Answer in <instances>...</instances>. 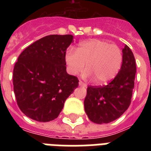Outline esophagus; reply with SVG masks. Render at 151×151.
Here are the masks:
<instances>
[{
  "label": "esophagus",
  "mask_w": 151,
  "mask_h": 151,
  "mask_svg": "<svg viewBox=\"0 0 151 151\" xmlns=\"http://www.w3.org/2000/svg\"><path fill=\"white\" fill-rule=\"evenodd\" d=\"M79 85H80V86H83V87H86V86H87V85H86L85 83L83 82L82 81H79Z\"/></svg>",
  "instance_id": "34e87169"
}]
</instances>
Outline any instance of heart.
<instances>
[{
  "instance_id": "obj_1",
  "label": "heart",
  "mask_w": 151,
  "mask_h": 151,
  "mask_svg": "<svg viewBox=\"0 0 151 151\" xmlns=\"http://www.w3.org/2000/svg\"><path fill=\"white\" fill-rule=\"evenodd\" d=\"M65 60L69 72L76 75L82 72L86 64L85 76L94 78V82L103 85L117 75L123 63V52L115 44L92 39L79 45L77 49H68Z\"/></svg>"
}]
</instances>
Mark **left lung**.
Segmentation results:
<instances>
[{"label":"left lung","instance_id":"8db88e82","mask_svg":"<svg viewBox=\"0 0 151 151\" xmlns=\"http://www.w3.org/2000/svg\"><path fill=\"white\" fill-rule=\"evenodd\" d=\"M122 52V68L108 85L88 86L85 110L94 123H110L119 118L130 106L136 73V60L129 46L125 45Z\"/></svg>","mask_w":151,"mask_h":151}]
</instances>
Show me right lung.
Here are the masks:
<instances>
[{
	"label": "right lung",
	"mask_w": 151,
	"mask_h": 151,
	"mask_svg": "<svg viewBox=\"0 0 151 151\" xmlns=\"http://www.w3.org/2000/svg\"><path fill=\"white\" fill-rule=\"evenodd\" d=\"M73 36L48 35L28 46L13 70V86L19 107L37 122L55 119L79 81L66 73L65 55Z\"/></svg>",
	"instance_id": "right-lung-1"
}]
</instances>
